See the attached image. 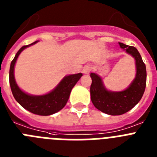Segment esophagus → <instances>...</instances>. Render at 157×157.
I'll return each instance as SVG.
<instances>
[{"label": "esophagus", "instance_id": "34e87169", "mask_svg": "<svg viewBox=\"0 0 157 157\" xmlns=\"http://www.w3.org/2000/svg\"><path fill=\"white\" fill-rule=\"evenodd\" d=\"M91 71V67L90 66H85L82 69V73L85 75L90 74V72Z\"/></svg>", "mask_w": 157, "mask_h": 157}]
</instances>
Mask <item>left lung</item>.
I'll use <instances>...</instances> for the list:
<instances>
[{
	"instance_id": "left-lung-1",
	"label": "left lung",
	"mask_w": 157,
	"mask_h": 157,
	"mask_svg": "<svg viewBox=\"0 0 157 157\" xmlns=\"http://www.w3.org/2000/svg\"><path fill=\"white\" fill-rule=\"evenodd\" d=\"M119 44L135 59V78L129 86L122 91H110L105 86L101 77L96 73L90 74L91 101L96 109L111 116H120L132 109L142 98L146 86V67L138 49L123 43Z\"/></svg>"
}]
</instances>
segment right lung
<instances>
[{
	"mask_svg": "<svg viewBox=\"0 0 157 157\" xmlns=\"http://www.w3.org/2000/svg\"><path fill=\"white\" fill-rule=\"evenodd\" d=\"M39 41H36L28 45H24L16 54L10 65L9 70V83L13 97L18 103L29 112L39 116H50L61 110L66 105L70 97L72 88L82 76V73L69 75L63 77L55 88L43 95H31L27 94L18 86L15 79L14 70L16 60L25 48H28Z\"/></svg>",
	"mask_w": 157,
	"mask_h": 157,
	"instance_id": "add662e5",
	"label": "right lung"
}]
</instances>
